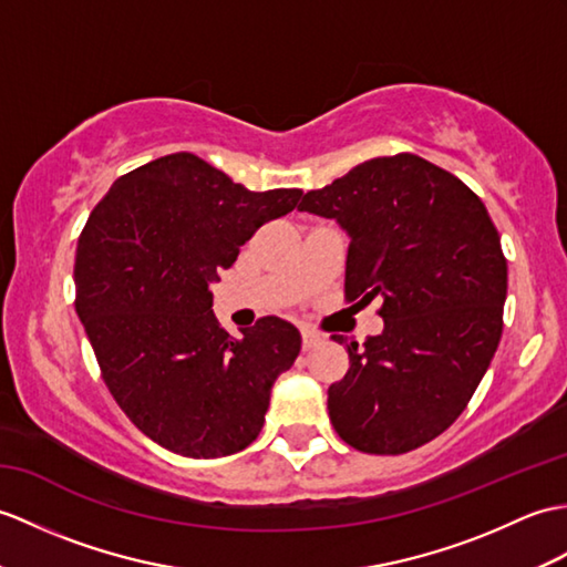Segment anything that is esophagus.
I'll return each instance as SVG.
<instances>
[{
	"label": "esophagus",
	"mask_w": 567,
	"mask_h": 567,
	"mask_svg": "<svg viewBox=\"0 0 567 567\" xmlns=\"http://www.w3.org/2000/svg\"><path fill=\"white\" fill-rule=\"evenodd\" d=\"M321 343V336L313 333L311 328H301V350H311Z\"/></svg>",
	"instance_id": "obj_1"
}]
</instances>
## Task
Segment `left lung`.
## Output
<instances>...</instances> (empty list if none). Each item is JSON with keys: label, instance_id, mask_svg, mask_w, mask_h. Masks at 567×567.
<instances>
[{"label": "left lung", "instance_id": "left-lung-1", "mask_svg": "<svg viewBox=\"0 0 567 567\" xmlns=\"http://www.w3.org/2000/svg\"><path fill=\"white\" fill-rule=\"evenodd\" d=\"M299 209L350 234L346 301L381 297V336H331L350 358L328 389L331 423L358 452H413L464 413L503 336L507 258L488 209L408 152L354 166Z\"/></svg>", "mask_w": 567, "mask_h": 567}]
</instances>
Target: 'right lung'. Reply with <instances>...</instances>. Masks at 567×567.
Wrapping results in <instances>:
<instances>
[{"mask_svg":"<svg viewBox=\"0 0 567 567\" xmlns=\"http://www.w3.org/2000/svg\"><path fill=\"white\" fill-rule=\"evenodd\" d=\"M299 188L254 193L178 152L117 178L91 209L74 260V307L115 403L164 450L215 458L246 450L299 331L262 316L234 340L209 285Z\"/></svg>","mask_w":567,"mask_h":567,"instance_id":"1","label":"right lung"}]
</instances>
